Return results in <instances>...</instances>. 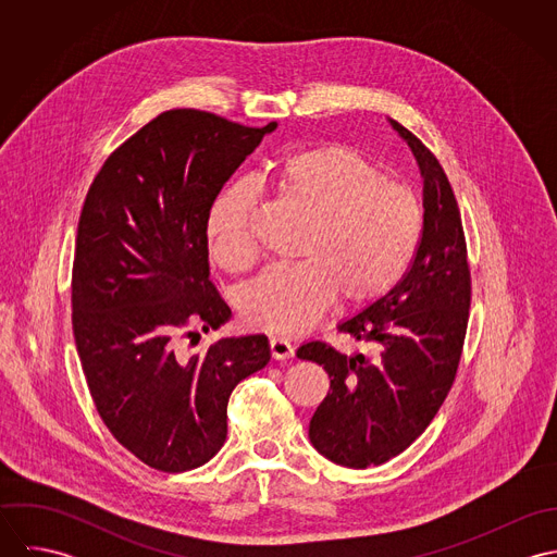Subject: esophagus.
Listing matches in <instances>:
<instances>
[{"instance_id": "esophagus-1", "label": "esophagus", "mask_w": 557, "mask_h": 557, "mask_svg": "<svg viewBox=\"0 0 557 557\" xmlns=\"http://www.w3.org/2000/svg\"><path fill=\"white\" fill-rule=\"evenodd\" d=\"M270 354L274 360H287L294 356V345L287 338L281 336H272L270 338Z\"/></svg>"}]
</instances>
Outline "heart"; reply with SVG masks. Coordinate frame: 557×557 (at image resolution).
I'll return each mask as SVG.
<instances>
[{"label":"heart","mask_w":557,"mask_h":557,"mask_svg":"<svg viewBox=\"0 0 557 557\" xmlns=\"http://www.w3.org/2000/svg\"><path fill=\"white\" fill-rule=\"evenodd\" d=\"M272 184L307 225L296 246L300 261L270 265L242 289L239 311L248 323L294 334L311 325L336 294L343 302H367L397 283L422 232V210L409 188L336 144L281 160ZM255 197L250 182H238L210 210V255L227 270H244L255 259Z\"/></svg>","instance_id":"b5f03b06"}]
</instances>
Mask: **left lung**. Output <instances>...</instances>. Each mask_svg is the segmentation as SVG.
<instances>
[{
  "instance_id": "left-lung-1",
  "label": "left lung",
  "mask_w": 557,
  "mask_h": 557,
  "mask_svg": "<svg viewBox=\"0 0 557 557\" xmlns=\"http://www.w3.org/2000/svg\"><path fill=\"white\" fill-rule=\"evenodd\" d=\"M422 175V236L409 270L377 302L338 323L364 354L311 341L296 356L321 364L330 393L309 424L311 444L336 466L364 470L403 453L435 418L461 360L472 281L453 186L418 137L391 120Z\"/></svg>"
}]
</instances>
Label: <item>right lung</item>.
<instances>
[{"label": "right lung", "mask_w": 557, "mask_h": 557, "mask_svg": "<svg viewBox=\"0 0 557 557\" xmlns=\"http://www.w3.org/2000/svg\"><path fill=\"white\" fill-rule=\"evenodd\" d=\"M274 128L164 111L104 160L81 210L73 332L87 388L113 437L160 472L208 463L227 437L232 391L270 362L263 334L186 354L177 332L232 318L210 281L208 216Z\"/></svg>", "instance_id": "right-lung-1"}]
</instances>
